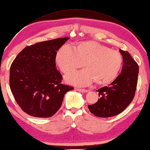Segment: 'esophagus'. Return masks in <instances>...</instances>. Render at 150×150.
<instances>
[{
  "instance_id": "1",
  "label": "esophagus",
  "mask_w": 150,
  "mask_h": 150,
  "mask_svg": "<svg viewBox=\"0 0 150 150\" xmlns=\"http://www.w3.org/2000/svg\"><path fill=\"white\" fill-rule=\"evenodd\" d=\"M76 90L80 92V93H87L88 91L86 90V89H80V88H76Z\"/></svg>"
}]
</instances>
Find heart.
<instances>
[{"label":"heart","instance_id":"obj_1","mask_svg":"<svg viewBox=\"0 0 150 150\" xmlns=\"http://www.w3.org/2000/svg\"><path fill=\"white\" fill-rule=\"evenodd\" d=\"M55 62L64 74L83 67L84 63L86 68L65 76L68 83L87 86L96 81L103 85L117 78L122 67L123 57L117 51L89 40L79 42L75 48L69 44H64L56 53Z\"/></svg>","mask_w":150,"mask_h":150}]
</instances>
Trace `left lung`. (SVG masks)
<instances>
[{
  "label": "left lung",
  "mask_w": 150,
  "mask_h": 150,
  "mask_svg": "<svg viewBox=\"0 0 150 150\" xmlns=\"http://www.w3.org/2000/svg\"><path fill=\"white\" fill-rule=\"evenodd\" d=\"M123 57L121 74L109 85L100 88L99 99L95 104L88 105L96 117L106 118L122 113L127 107L135 95L139 74V66L130 54L120 49Z\"/></svg>",
  "instance_id": "8db88e82"
}]
</instances>
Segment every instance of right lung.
Returning <instances> with one entry per match:
<instances>
[{
  "label": "right lung",
  "instance_id": "add662e5",
  "mask_svg": "<svg viewBox=\"0 0 150 150\" xmlns=\"http://www.w3.org/2000/svg\"><path fill=\"white\" fill-rule=\"evenodd\" d=\"M69 38H56L27 46L11 64V92L22 110L30 116H53L62 105L64 94L74 89L61 83L62 75L55 63L57 51Z\"/></svg>",
  "mask_w": 150,
  "mask_h": 150
}]
</instances>
